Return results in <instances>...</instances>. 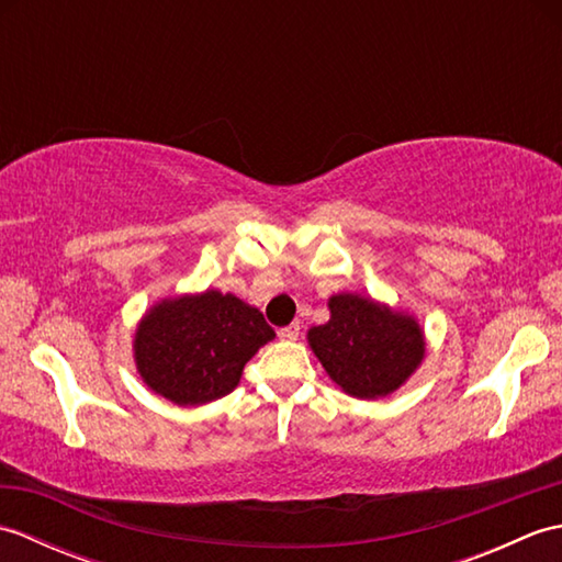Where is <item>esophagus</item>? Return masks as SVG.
I'll return each mask as SVG.
<instances>
[{
	"mask_svg": "<svg viewBox=\"0 0 562 562\" xmlns=\"http://www.w3.org/2000/svg\"><path fill=\"white\" fill-rule=\"evenodd\" d=\"M278 336H280V340H288V342L296 340V338H300V324H292L288 328H280Z\"/></svg>",
	"mask_w": 562,
	"mask_h": 562,
	"instance_id": "1",
	"label": "esophagus"
}]
</instances>
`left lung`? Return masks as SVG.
Listing matches in <instances>:
<instances>
[{"instance_id":"8db88e82","label":"left lung","mask_w":562,"mask_h":562,"mask_svg":"<svg viewBox=\"0 0 562 562\" xmlns=\"http://www.w3.org/2000/svg\"><path fill=\"white\" fill-rule=\"evenodd\" d=\"M330 318L308 328V348L321 367L352 398H386L408 381L427 352L425 330L408 312L372 296H328Z\"/></svg>"}]
</instances>
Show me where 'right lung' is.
Wrapping results in <instances>:
<instances>
[{"label":"right lung","instance_id":"1","mask_svg":"<svg viewBox=\"0 0 562 562\" xmlns=\"http://www.w3.org/2000/svg\"><path fill=\"white\" fill-rule=\"evenodd\" d=\"M274 330L232 292L176 294L151 304L133 336L139 379L173 405H205L232 393L246 362Z\"/></svg>","mask_w":562,"mask_h":562}]
</instances>
